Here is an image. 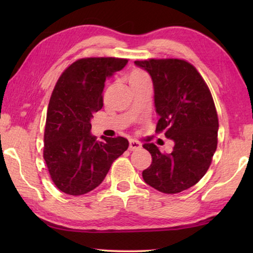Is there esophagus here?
Listing matches in <instances>:
<instances>
[{
    "label": "esophagus",
    "instance_id": "34e87169",
    "mask_svg": "<svg viewBox=\"0 0 253 253\" xmlns=\"http://www.w3.org/2000/svg\"><path fill=\"white\" fill-rule=\"evenodd\" d=\"M140 147H142V144L139 142H137V140L134 139L129 140V151H136V149H139Z\"/></svg>",
    "mask_w": 253,
    "mask_h": 253
}]
</instances>
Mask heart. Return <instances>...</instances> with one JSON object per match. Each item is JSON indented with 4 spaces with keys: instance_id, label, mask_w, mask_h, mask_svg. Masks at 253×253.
<instances>
[{
    "instance_id": "b5f03b06",
    "label": "heart",
    "mask_w": 253,
    "mask_h": 253,
    "mask_svg": "<svg viewBox=\"0 0 253 253\" xmlns=\"http://www.w3.org/2000/svg\"><path fill=\"white\" fill-rule=\"evenodd\" d=\"M130 81H142V80H149V77L142 70H135L131 72L130 75Z\"/></svg>"
}]
</instances>
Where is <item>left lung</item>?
<instances>
[{"label":"left lung","instance_id":"1","mask_svg":"<svg viewBox=\"0 0 253 253\" xmlns=\"http://www.w3.org/2000/svg\"><path fill=\"white\" fill-rule=\"evenodd\" d=\"M135 65L152 77L160 116L156 131H164L174 142L169 154L153 143L143 145L153 158L143 178L162 193H179L204 176L216 151L219 121L212 95L202 76L185 60L149 59Z\"/></svg>","mask_w":253,"mask_h":253}]
</instances>
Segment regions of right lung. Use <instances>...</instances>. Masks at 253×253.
Returning a JSON list of instances; mask_svg holds the SVG:
<instances>
[{"label":"right lung","mask_w":253,"mask_h":253,"mask_svg":"<svg viewBox=\"0 0 253 253\" xmlns=\"http://www.w3.org/2000/svg\"><path fill=\"white\" fill-rule=\"evenodd\" d=\"M127 59L84 58L62 72L50 98L43 158L60 191L83 195L104 181L113 162L128 148L124 137L91 135L93 113L104 106L107 78L122 70Z\"/></svg>","instance_id":"obj_1"}]
</instances>
